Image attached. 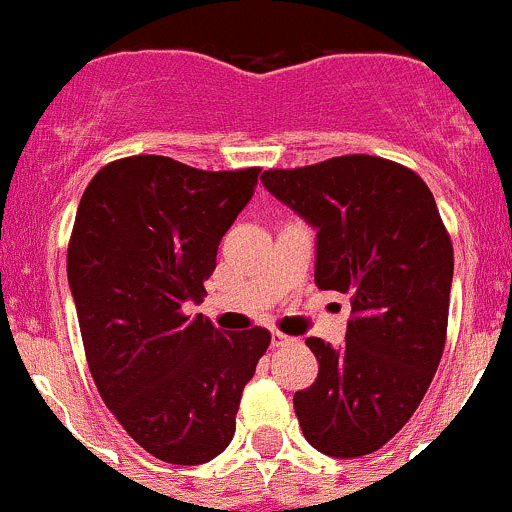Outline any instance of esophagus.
I'll list each match as a JSON object with an SVG mask.
<instances>
[{
	"instance_id": "obj_1",
	"label": "esophagus",
	"mask_w": 512,
	"mask_h": 512,
	"mask_svg": "<svg viewBox=\"0 0 512 512\" xmlns=\"http://www.w3.org/2000/svg\"><path fill=\"white\" fill-rule=\"evenodd\" d=\"M294 339L287 337V334L282 332H272V347H287V344H292Z\"/></svg>"
}]
</instances>
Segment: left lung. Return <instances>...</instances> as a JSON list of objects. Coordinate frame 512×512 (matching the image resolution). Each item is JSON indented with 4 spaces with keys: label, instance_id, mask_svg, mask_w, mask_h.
Segmentation results:
<instances>
[{
    "label": "left lung",
    "instance_id": "8db88e82",
    "mask_svg": "<svg viewBox=\"0 0 512 512\" xmlns=\"http://www.w3.org/2000/svg\"><path fill=\"white\" fill-rule=\"evenodd\" d=\"M262 183L317 227V287L352 297L342 347L307 339L319 374L294 394L304 438L334 458L379 451L446 347L453 245L433 193L406 165L361 153L270 168Z\"/></svg>",
    "mask_w": 512,
    "mask_h": 512
}]
</instances>
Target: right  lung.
<instances>
[{"label":"right lung","mask_w":512,"mask_h":512,"mask_svg":"<svg viewBox=\"0 0 512 512\" xmlns=\"http://www.w3.org/2000/svg\"><path fill=\"white\" fill-rule=\"evenodd\" d=\"M257 175L128 156L98 170L76 210L66 272L91 376L128 436L165 463L198 466L225 451L270 347L265 327L223 334L185 312L205 297Z\"/></svg>","instance_id":"1"}]
</instances>
